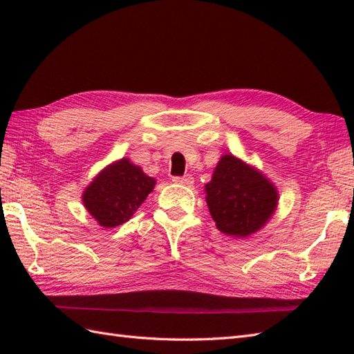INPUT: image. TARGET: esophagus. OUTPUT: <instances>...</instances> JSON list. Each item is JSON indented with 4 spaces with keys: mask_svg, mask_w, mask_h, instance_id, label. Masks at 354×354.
I'll return each mask as SVG.
<instances>
[{
    "mask_svg": "<svg viewBox=\"0 0 354 354\" xmlns=\"http://www.w3.org/2000/svg\"><path fill=\"white\" fill-rule=\"evenodd\" d=\"M175 184H180V185H185V187H190V185H193V176L192 175H184V176H175L174 179Z\"/></svg>",
    "mask_w": 354,
    "mask_h": 354,
    "instance_id": "34e87169",
    "label": "esophagus"
}]
</instances>
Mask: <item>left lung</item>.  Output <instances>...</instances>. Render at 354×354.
<instances>
[{
  "label": "left lung",
  "instance_id": "1",
  "mask_svg": "<svg viewBox=\"0 0 354 354\" xmlns=\"http://www.w3.org/2000/svg\"><path fill=\"white\" fill-rule=\"evenodd\" d=\"M205 192L217 227L234 236L257 232L277 205L273 184L234 155L221 157L211 183L205 185Z\"/></svg>",
  "mask_w": 354,
  "mask_h": 354
}]
</instances>
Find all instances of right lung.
<instances>
[{
	"label": "right lung",
	"instance_id": "obj_1",
	"mask_svg": "<svg viewBox=\"0 0 354 354\" xmlns=\"http://www.w3.org/2000/svg\"><path fill=\"white\" fill-rule=\"evenodd\" d=\"M155 185V179L143 174L129 160L105 167L83 194L87 211L104 227L125 223L145 202Z\"/></svg>",
	"mask_w": 354,
	"mask_h": 354
}]
</instances>
